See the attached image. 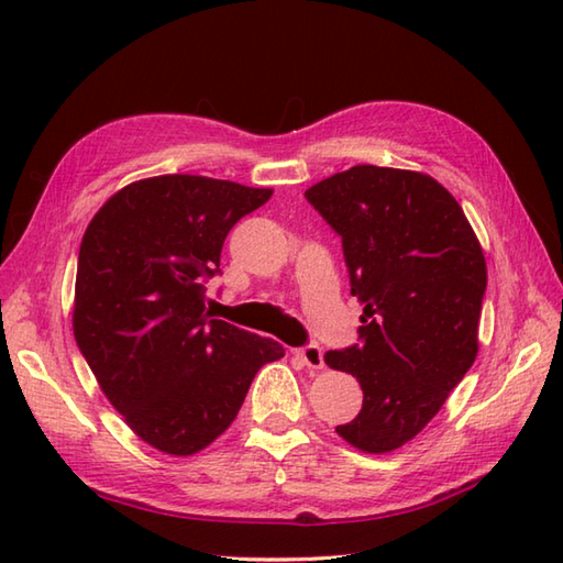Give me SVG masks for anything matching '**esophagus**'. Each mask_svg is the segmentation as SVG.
I'll list each match as a JSON object with an SVG mask.
<instances>
[{
    "mask_svg": "<svg viewBox=\"0 0 563 563\" xmlns=\"http://www.w3.org/2000/svg\"><path fill=\"white\" fill-rule=\"evenodd\" d=\"M295 355L309 367V369H321L324 367V351L319 345H305V349H297Z\"/></svg>",
    "mask_w": 563,
    "mask_h": 563,
    "instance_id": "1",
    "label": "esophagus"
}]
</instances>
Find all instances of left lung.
<instances>
[{
	"mask_svg": "<svg viewBox=\"0 0 563 563\" xmlns=\"http://www.w3.org/2000/svg\"><path fill=\"white\" fill-rule=\"evenodd\" d=\"M341 234L361 345L329 367L361 382L363 409L336 433L367 454L433 421L479 353L486 258L460 202L433 176L357 164L305 190Z\"/></svg>",
	"mask_w": 563,
	"mask_h": 563,
	"instance_id": "obj_1",
	"label": "left lung"
}]
</instances>
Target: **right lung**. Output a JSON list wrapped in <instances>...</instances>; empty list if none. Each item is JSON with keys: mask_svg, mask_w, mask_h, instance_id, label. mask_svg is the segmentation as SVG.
I'll use <instances>...</instances> for the list:
<instances>
[{"mask_svg": "<svg viewBox=\"0 0 563 563\" xmlns=\"http://www.w3.org/2000/svg\"><path fill=\"white\" fill-rule=\"evenodd\" d=\"M273 196L222 178L164 174L128 184L79 246L71 329L106 399L147 445L206 450L232 426L273 339L210 319L206 278L224 236Z\"/></svg>", "mask_w": 563, "mask_h": 563, "instance_id": "1", "label": "right lung"}]
</instances>
